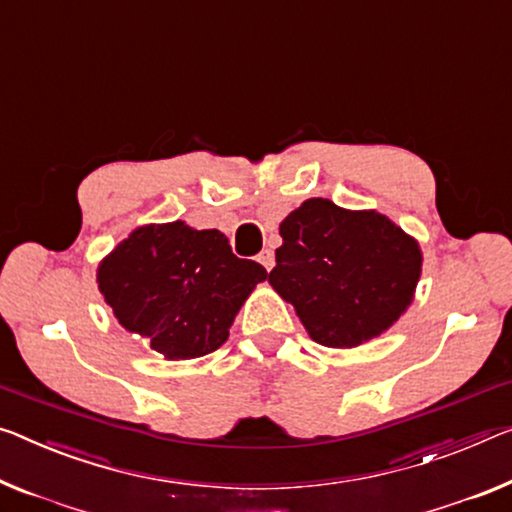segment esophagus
<instances>
[{
    "label": "esophagus",
    "mask_w": 512,
    "mask_h": 512,
    "mask_svg": "<svg viewBox=\"0 0 512 512\" xmlns=\"http://www.w3.org/2000/svg\"><path fill=\"white\" fill-rule=\"evenodd\" d=\"M258 263H261L267 272L272 270L274 267V254H272V249H263L261 254H258Z\"/></svg>",
    "instance_id": "1"
}]
</instances>
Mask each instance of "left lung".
Here are the masks:
<instances>
[{
  "mask_svg": "<svg viewBox=\"0 0 512 512\" xmlns=\"http://www.w3.org/2000/svg\"><path fill=\"white\" fill-rule=\"evenodd\" d=\"M267 281L295 306L313 341L357 348L403 316L421 277V249L389 217L309 199L279 226Z\"/></svg>",
  "mask_w": 512,
  "mask_h": 512,
  "instance_id": "8db88e82",
  "label": "left lung"
}]
</instances>
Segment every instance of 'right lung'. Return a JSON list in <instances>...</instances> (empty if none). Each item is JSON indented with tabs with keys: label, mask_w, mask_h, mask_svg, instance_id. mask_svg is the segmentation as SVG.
<instances>
[{
	"label": "right lung",
	"mask_w": 512,
	"mask_h": 512,
	"mask_svg": "<svg viewBox=\"0 0 512 512\" xmlns=\"http://www.w3.org/2000/svg\"><path fill=\"white\" fill-rule=\"evenodd\" d=\"M265 267L231 251L217 229L185 222L139 226L98 267V288L116 320L164 359H194L229 338L235 313Z\"/></svg>",
	"instance_id": "right-lung-1"
}]
</instances>
